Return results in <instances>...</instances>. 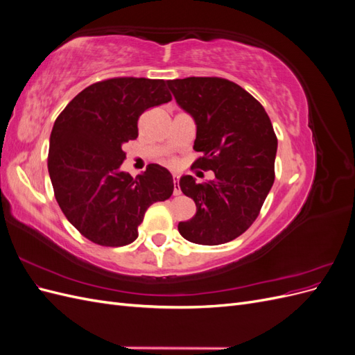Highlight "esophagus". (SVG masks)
Segmentation results:
<instances>
[{
	"label": "esophagus",
	"mask_w": 355,
	"mask_h": 355,
	"mask_svg": "<svg viewBox=\"0 0 355 355\" xmlns=\"http://www.w3.org/2000/svg\"><path fill=\"white\" fill-rule=\"evenodd\" d=\"M173 178H175V182H173V184H175V189H173V194H175V196H179V194H180V188H179V180H178V176H176V175H173Z\"/></svg>",
	"instance_id": "1"
}]
</instances>
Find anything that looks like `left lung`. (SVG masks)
I'll return each instance as SVG.
<instances>
[{"mask_svg": "<svg viewBox=\"0 0 355 355\" xmlns=\"http://www.w3.org/2000/svg\"><path fill=\"white\" fill-rule=\"evenodd\" d=\"M176 103L194 118L192 167L214 171L207 184L182 176V192L197 213L178 230L185 240L218 245L241 235L257 218L274 184L277 136L263 106L239 84L216 77L167 81Z\"/></svg>", "mask_w": 355, "mask_h": 355, "instance_id": "1", "label": "left lung"}]
</instances>
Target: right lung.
<instances>
[{"instance_id": "add662e5", "label": "right lung", "mask_w": 355, "mask_h": 355, "mask_svg": "<svg viewBox=\"0 0 355 355\" xmlns=\"http://www.w3.org/2000/svg\"><path fill=\"white\" fill-rule=\"evenodd\" d=\"M170 101L164 80L111 78L84 89L56 118L49 175L59 207L85 239L133 243L148 207L173 194L164 167L149 164L135 179L121 170L123 144L137 137L139 116Z\"/></svg>"}]
</instances>
